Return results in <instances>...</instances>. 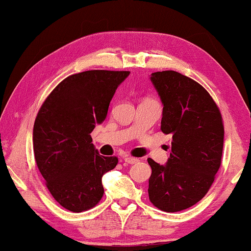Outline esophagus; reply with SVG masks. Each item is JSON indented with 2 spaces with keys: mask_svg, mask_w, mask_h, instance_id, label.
Returning a JSON list of instances; mask_svg holds the SVG:
<instances>
[{
  "mask_svg": "<svg viewBox=\"0 0 251 251\" xmlns=\"http://www.w3.org/2000/svg\"><path fill=\"white\" fill-rule=\"evenodd\" d=\"M124 161H125V162L128 163V164H134L136 162H139L138 158L131 157V156H125V157H124Z\"/></svg>",
  "mask_w": 251,
  "mask_h": 251,
  "instance_id": "1",
  "label": "esophagus"
}]
</instances>
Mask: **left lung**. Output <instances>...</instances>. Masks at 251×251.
<instances>
[{
    "label": "left lung",
    "mask_w": 251,
    "mask_h": 251,
    "mask_svg": "<svg viewBox=\"0 0 251 251\" xmlns=\"http://www.w3.org/2000/svg\"><path fill=\"white\" fill-rule=\"evenodd\" d=\"M151 81L163 105L161 129L173 141L166 164L148 158L149 201L161 211H183L204 198L220 168L223 118L210 94L188 76L156 72Z\"/></svg>",
    "instance_id": "left-lung-1"
}]
</instances>
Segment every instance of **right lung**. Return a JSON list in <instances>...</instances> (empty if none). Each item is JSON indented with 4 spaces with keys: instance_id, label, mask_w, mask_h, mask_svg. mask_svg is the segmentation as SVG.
I'll use <instances>...</instances> for the list:
<instances>
[{
    "instance_id": "obj_1",
    "label": "right lung",
    "mask_w": 251,
    "mask_h": 251,
    "mask_svg": "<svg viewBox=\"0 0 251 251\" xmlns=\"http://www.w3.org/2000/svg\"><path fill=\"white\" fill-rule=\"evenodd\" d=\"M129 72L87 71L56 85L33 126L34 158L53 198L66 210L87 211L102 199V177L118 163L95 148L90 133L106 118Z\"/></svg>"
}]
</instances>
